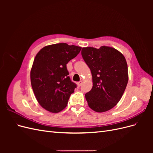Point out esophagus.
Listing matches in <instances>:
<instances>
[{
	"label": "esophagus",
	"instance_id": "1",
	"mask_svg": "<svg viewBox=\"0 0 153 153\" xmlns=\"http://www.w3.org/2000/svg\"><path fill=\"white\" fill-rule=\"evenodd\" d=\"M82 83H83V82H82V80L80 81L79 82H78V86H81L82 84Z\"/></svg>",
	"mask_w": 153,
	"mask_h": 153
}]
</instances>
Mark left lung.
Returning <instances> with one entry per match:
<instances>
[{"mask_svg": "<svg viewBox=\"0 0 153 153\" xmlns=\"http://www.w3.org/2000/svg\"><path fill=\"white\" fill-rule=\"evenodd\" d=\"M82 56L91 69L92 89L85 96L89 107L104 112L116 105L128 82V65L124 55L112 47L82 48Z\"/></svg>", "mask_w": 153, "mask_h": 153, "instance_id": "8db88e82", "label": "left lung"}]
</instances>
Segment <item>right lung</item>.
<instances>
[{
    "mask_svg": "<svg viewBox=\"0 0 153 153\" xmlns=\"http://www.w3.org/2000/svg\"><path fill=\"white\" fill-rule=\"evenodd\" d=\"M82 48L66 43L46 46L36 55L30 71V82L39 105L50 112L66 107L76 85L69 76L66 64Z\"/></svg>",
    "mask_w": 153,
    "mask_h": 153,
    "instance_id": "obj_1",
    "label": "right lung"
}]
</instances>
